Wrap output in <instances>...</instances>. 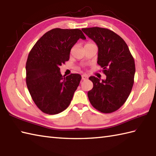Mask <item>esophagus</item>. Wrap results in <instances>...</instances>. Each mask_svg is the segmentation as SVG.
<instances>
[{
	"mask_svg": "<svg viewBox=\"0 0 156 156\" xmlns=\"http://www.w3.org/2000/svg\"><path fill=\"white\" fill-rule=\"evenodd\" d=\"M81 77H82L83 80H85V79H88V76L87 75H85L84 74V75H82Z\"/></svg>",
	"mask_w": 156,
	"mask_h": 156,
	"instance_id": "34e87169",
	"label": "esophagus"
}]
</instances>
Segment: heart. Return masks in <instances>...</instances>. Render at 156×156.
Wrapping results in <instances>:
<instances>
[{"label": "heart", "instance_id": "heart-1", "mask_svg": "<svg viewBox=\"0 0 156 156\" xmlns=\"http://www.w3.org/2000/svg\"><path fill=\"white\" fill-rule=\"evenodd\" d=\"M90 43H87V44H90Z\"/></svg>", "mask_w": 156, "mask_h": 156}]
</instances>
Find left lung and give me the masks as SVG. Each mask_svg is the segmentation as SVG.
<instances>
[{"label":"left lung","mask_w":156,"mask_h":156,"mask_svg":"<svg viewBox=\"0 0 156 156\" xmlns=\"http://www.w3.org/2000/svg\"><path fill=\"white\" fill-rule=\"evenodd\" d=\"M98 47V63L106 75L105 80L91 76L93 87L88 91L89 101L104 113L115 112L129 97L134 82L135 61L126 43L112 30L100 27L82 29Z\"/></svg>","instance_id":"8db88e82"}]
</instances>
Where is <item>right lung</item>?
<instances>
[{
	"label": "right lung",
	"instance_id": "obj_1",
	"mask_svg": "<svg viewBox=\"0 0 156 156\" xmlns=\"http://www.w3.org/2000/svg\"><path fill=\"white\" fill-rule=\"evenodd\" d=\"M79 39L80 29H53L38 40L26 63V83L33 101L44 113L55 115L66 109L81 79L79 74L65 77L62 64L69 59L71 48Z\"/></svg>",
	"mask_w": 156,
	"mask_h": 156
}]
</instances>
